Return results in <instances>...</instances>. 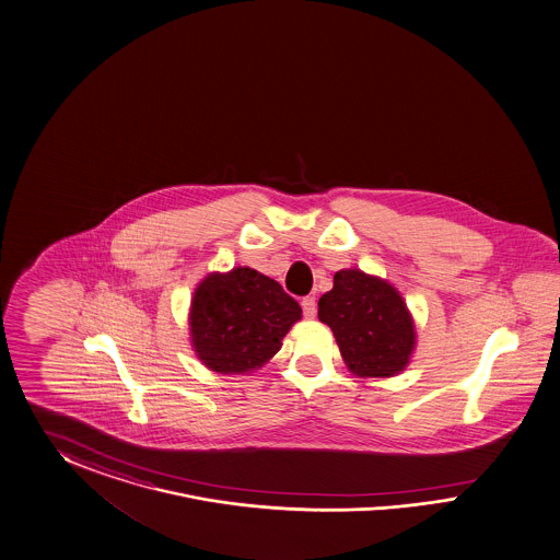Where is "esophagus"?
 I'll list each match as a JSON object with an SVG mask.
<instances>
[{"mask_svg":"<svg viewBox=\"0 0 560 560\" xmlns=\"http://www.w3.org/2000/svg\"><path fill=\"white\" fill-rule=\"evenodd\" d=\"M302 310H304L305 318H314L316 316V300L312 295H307L302 300Z\"/></svg>","mask_w":560,"mask_h":560,"instance_id":"34e87169","label":"esophagus"}]
</instances>
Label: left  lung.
Here are the masks:
<instances>
[{
    "mask_svg": "<svg viewBox=\"0 0 560 560\" xmlns=\"http://www.w3.org/2000/svg\"><path fill=\"white\" fill-rule=\"evenodd\" d=\"M318 318L330 326L340 355L363 377H390L407 368L415 349V324L390 283L345 269L318 302Z\"/></svg>",
    "mask_w": 560,
    "mask_h": 560,
    "instance_id": "obj_1",
    "label": "left lung"
}]
</instances>
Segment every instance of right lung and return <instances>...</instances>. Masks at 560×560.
Instances as JSON below:
<instances>
[{
  "instance_id": "add662e5",
  "label": "right lung",
  "mask_w": 560,
  "mask_h": 560,
  "mask_svg": "<svg viewBox=\"0 0 560 560\" xmlns=\"http://www.w3.org/2000/svg\"><path fill=\"white\" fill-rule=\"evenodd\" d=\"M302 318L300 304L262 272L237 267L213 272L195 291L190 335L199 359L213 372H253L267 363Z\"/></svg>"
}]
</instances>
